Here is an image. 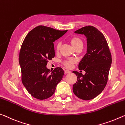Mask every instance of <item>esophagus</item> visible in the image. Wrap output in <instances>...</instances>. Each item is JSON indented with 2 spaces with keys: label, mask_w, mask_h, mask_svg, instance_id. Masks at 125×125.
Returning a JSON list of instances; mask_svg holds the SVG:
<instances>
[{
  "label": "esophagus",
  "mask_w": 125,
  "mask_h": 125,
  "mask_svg": "<svg viewBox=\"0 0 125 125\" xmlns=\"http://www.w3.org/2000/svg\"><path fill=\"white\" fill-rule=\"evenodd\" d=\"M64 72H65V73H66V74H67V73H71L70 70H65Z\"/></svg>",
  "instance_id": "1"
}]
</instances>
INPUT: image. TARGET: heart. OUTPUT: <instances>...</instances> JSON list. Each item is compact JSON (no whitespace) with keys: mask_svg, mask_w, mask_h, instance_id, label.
Masks as SVG:
<instances>
[{"mask_svg":"<svg viewBox=\"0 0 125 125\" xmlns=\"http://www.w3.org/2000/svg\"><path fill=\"white\" fill-rule=\"evenodd\" d=\"M70 43H71V45L73 46V47L75 49L78 48V47H83V42L82 39L79 37H77V36H74V37H71L70 40ZM61 46V43L60 42H58L55 47L57 52H59V50H60ZM75 63V61L74 59H69V60L64 61V62H63V64H64L66 67L71 68Z\"/></svg>","mask_w":125,"mask_h":125,"instance_id":"heart-1","label":"heart"}]
</instances>
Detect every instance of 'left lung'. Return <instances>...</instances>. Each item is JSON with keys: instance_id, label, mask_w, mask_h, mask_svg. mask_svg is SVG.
<instances>
[{"instance_id": "8db88e82", "label": "left lung", "mask_w": 125, "mask_h": 125, "mask_svg": "<svg viewBox=\"0 0 125 125\" xmlns=\"http://www.w3.org/2000/svg\"><path fill=\"white\" fill-rule=\"evenodd\" d=\"M87 38V53L79 64V69L84 70L85 75L73 71L77 76L73 92L84 100L93 99L101 94L108 82L112 64V56L104 36L95 27L87 26L75 31Z\"/></svg>"}]
</instances>
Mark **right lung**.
I'll return each mask as SVG.
<instances>
[{
  "label": "right lung",
  "mask_w": 125,
  "mask_h": 125,
  "mask_svg": "<svg viewBox=\"0 0 125 125\" xmlns=\"http://www.w3.org/2000/svg\"><path fill=\"white\" fill-rule=\"evenodd\" d=\"M67 31L40 25L30 31L24 40L19 58L22 82L34 98L45 100L51 97L62 79V68L57 67L52 72L46 65L55 57L53 42Z\"/></svg>",
  "instance_id": "add662e5"
}]
</instances>
